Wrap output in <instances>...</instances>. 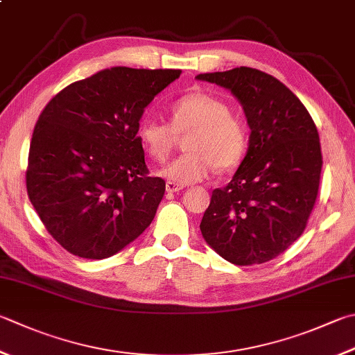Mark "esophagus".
<instances>
[{"label":"esophagus","mask_w":355,"mask_h":355,"mask_svg":"<svg viewBox=\"0 0 355 355\" xmlns=\"http://www.w3.org/2000/svg\"><path fill=\"white\" fill-rule=\"evenodd\" d=\"M184 189L182 184H178V182H173V180H166L165 184V190L166 193H178Z\"/></svg>","instance_id":"esophagus-1"}]
</instances>
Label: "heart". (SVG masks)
Masks as SVG:
<instances>
[{
    "mask_svg": "<svg viewBox=\"0 0 355 355\" xmlns=\"http://www.w3.org/2000/svg\"><path fill=\"white\" fill-rule=\"evenodd\" d=\"M185 139L182 156L173 159L159 175L178 184L202 180L215 168H235L247 148V130L243 120L232 114L230 106L207 92H191L178 98L170 108V123L146 119L137 128L142 150L156 162H162L175 148L179 136Z\"/></svg>",
    "mask_w": 355,
    "mask_h": 355,
    "instance_id": "heart-1",
    "label": "heart"
}]
</instances>
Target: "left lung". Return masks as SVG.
Listing matches in <instances>:
<instances>
[{
    "label": "left lung",
    "instance_id": "left-lung-1",
    "mask_svg": "<svg viewBox=\"0 0 355 355\" xmlns=\"http://www.w3.org/2000/svg\"><path fill=\"white\" fill-rule=\"evenodd\" d=\"M198 80L230 91L250 128L229 185L211 193L200 220L205 243L236 266L266 263L302 236L322 175L317 126L300 98L263 71L235 68Z\"/></svg>",
    "mask_w": 355,
    "mask_h": 355
}]
</instances>
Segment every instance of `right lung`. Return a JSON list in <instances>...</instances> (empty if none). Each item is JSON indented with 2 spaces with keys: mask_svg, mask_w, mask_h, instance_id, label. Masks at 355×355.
I'll return each mask as SVG.
<instances>
[{
  "mask_svg": "<svg viewBox=\"0 0 355 355\" xmlns=\"http://www.w3.org/2000/svg\"><path fill=\"white\" fill-rule=\"evenodd\" d=\"M180 73L114 66L66 86L40 114L26 187L46 230L72 255L110 258L155 219L165 182L148 176L137 128Z\"/></svg>",
  "mask_w": 355,
  "mask_h": 355,
  "instance_id": "add662e5",
  "label": "right lung"
}]
</instances>
